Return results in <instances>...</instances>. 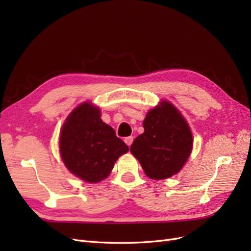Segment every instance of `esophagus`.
<instances>
[{
    "label": "esophagus",
    "instance_id": "1",
    "mask_svg": "<svg viewBox=\"0 0 251 251\" xmlns=\"http://www.w3.org/2000/svg\"><path fill=\"white\" fill-rule=\"evenodd\" d=\"M133 140H134V138L132 137V136H130V137H126V138L125 139V142L126 143L127 147H131V144L133 143Z\"/></svg>",
    "mask_w": 251,
    "mask_h": 251
}]
</instances>
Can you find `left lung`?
<instances>
[{"label":"left lung","mask_w":251,"mask_h":251,"mask_svg":"<svg viewBox=\"0 0 251 251\" xmlns=\"http://www.w3.org/2000/svg\"><path fill=\"white\" fill-rule=\"evenodd\" d=\"M144 132L130 148L151 179L170 178L183 168L193 150V135L174 104L162 100L143 120Z\"/></svg>","instance_id":"1"}]
</instances>
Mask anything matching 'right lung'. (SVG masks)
<instances>
[{"label": "right lung", "mask_w": 251, "mask_h": 251, "mask_svg": "<svg viewBox=\"0 0 251 251\" xmlns=\"http://www.w3.org/2000/svg\"><path fill=\"white\" fill-rule=\"evenodd\" d=\"M128 151L100 111L83 102L67 117L59 135V151L66 168L89 183L107 178L117 159Z\"/></svg>", "instance_id": "right-lung-1"}]
</instances>
